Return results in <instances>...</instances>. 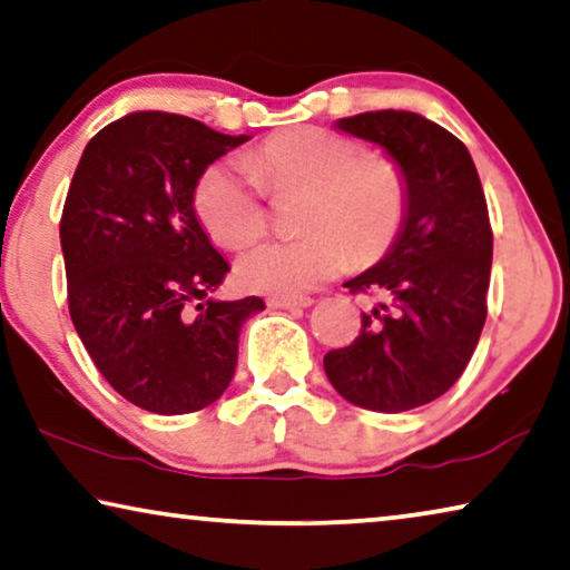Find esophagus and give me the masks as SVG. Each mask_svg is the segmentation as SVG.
<instances>
[{
  "label": "esophagus",
  "mask_w": 570,
  "mask_h": 570,
  "mask_svg": "<svg viewBox=\"0 0 570 570\" xmlns=\"http://www.w3.org/2000/svg\"><path fill=\"white\" fill-rule=\"evenodd\" d=\"M314 299L309 296H271L268 306L271 309H304V306H312Z\"/></svg>",
  "instance_id": "1"
}]
</instances>
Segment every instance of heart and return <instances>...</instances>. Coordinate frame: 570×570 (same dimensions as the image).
Segmentation results:
<instances>
[{"label":"heart","mask_w":570,"mask_h":570,"mask_svg":"<svg viewBox=\"0 0 570 570\" xmlns=\"http://www.w3.org/2000/svg\"><path fill=\"white\" fill-rule=\"evenodd\" d=\"M264 189L304 193L294 240H258L240 253L238 282L261 294L299 296L347 266L383 258L409 213L399 165L363 157L357 141L322 126H302L258 144L240 161H215L195 187V210L225 246L258 236L266 225Z\"/></svg>","instance_id":"1"}]
</instances>
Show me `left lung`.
<instances>
[{
	"label": "left lung",
	"instance_id": "obj_1",
	"mask_svg": "<svg viewBox=\"0 0 570 570\" xmlns=\"http://www.w3.org/2000/svg\"><path fill=\"white\" fill-rule=\"evenodd\" d=\"M337 129L385 149L403 171L409 213L391 250L350 278L383 296L347 347L324 355L342 399L401 413L444 395L472 360L487 320L492 228L472 155L444 126L413 111H367Z\"/></svg>",
	"mask_w": 570,
	"mask_h": 570
}]
</instances>
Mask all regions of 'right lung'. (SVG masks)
I'll return each instance as SVG.
<instances>
[{
    "mask_svg": "<svg viewBox=\"0 0 570 570\" xmlns=\"http://www.w3.org/2000/svg\"><path fill=\"white\" fill-rule=\"evenodd\" d=\"M250 137L189 116L134 111L86 144L60 218L68 309L90 360L126 401L159 415L220 399L238 334L264 299H213L230 266L195 215V187Z\"/></svg>",
    "mask_w": 570,
    "mask_h": 570,
    "instance_id": "obj_1",
    "label": "right lung"
}]
</instances>
